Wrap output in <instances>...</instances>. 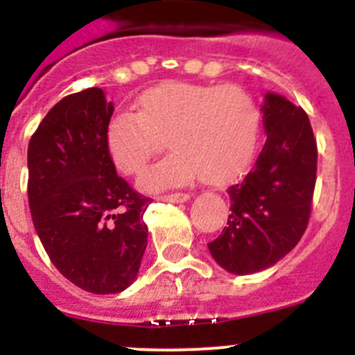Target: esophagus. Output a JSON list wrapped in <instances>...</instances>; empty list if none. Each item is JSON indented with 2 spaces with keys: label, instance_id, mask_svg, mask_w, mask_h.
Returning <instances> with one entry per match:
<instances>
[{
  "label": "esophagus",
  "instance_id": "obj_1",
  "mask_svg": "<svg viewBox=\"0 0 355 355\" xmlns=\"http://www.w3.org/2000/svg\"><path fill=\"white\" fill-rule=\"evenodd\" d=\"M158 199L165 200V202H184V200L190 199V193H184V192L165 193V196H159Z\"/></svg>",
  "mask_w": 355,
  "mask_h": 355
}]
</instances>
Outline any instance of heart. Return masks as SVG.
<instances>
[{
	"mask_svg": "<svg viewBox=\"0 0 355 355\" xmlns=\"http://www.w3.org/2000/svg\"><path fill=\"white\" fill-rule=\"evenodd\" d=\"M259 108L241 85L165 83L139 97L137 112L119 110L105 128V147L121 174L139 175L163 142L174 153L140 180L149 192L199 174L208 184L234 180L247 167L259 133Z\"/></svg>",
	"mask_w": 355,
	"mask_h": 355,
	"instance_id": "heart-1",
	"label": "heart"
}]
</instances>
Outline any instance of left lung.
<instances>
[{
    "label": "left lung",
    "mask_w": 355,
    "mask_h": 355,
    "mask_svg": "<svg viewBox=\"0 0 355 355\" xmlns=\"http://www.w3.org/2000/svg\"><path fill=\"white\" fill-rule=\"evenodd\" d=\"M263 124L265 146L249 174L227 188V225L208 243L215 261L238 275L284 258L311 216L318 149L309 117L283 96L266 94Z\"/></svg>",
    "instance_id": "1"
}]
</instances>
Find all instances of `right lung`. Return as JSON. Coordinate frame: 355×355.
Returning a JSON list of instances; mask_svg holds the SVG:
<instances>
[{
	"instance_id": "right-lung-1",
	"label": "right lung",
	"mask_w": 355,
	"mask_h": 355,
	"mask_svg": "<svg viewBox=\"0 0 355 355\" xmlns=\"http://www.w3.org/2000/svg\"><path fill=\"white\" fill-rule=\"evenodd\" d=\"M114 105L92 87L65 96L28 144L31 220L53 265L90 293L126 290L147 245L149 197L117 175L105 147Z\"/></svg>"
}]
</instances>
